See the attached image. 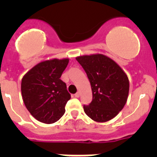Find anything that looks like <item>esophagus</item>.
I'll return each mask as SVG.
<instances>
[{
  "mask_svg": "<svg viewBox=\"0 0 157 157\" xmlns=\"http://www.w3.org/2000/svg\"><path fill=\"white\" fill-rule=\"evenodd\" d=\"M79 96H80L79 92H77L75 94V98H79Z\"/></svg>",
  "mask_w": 157,
  "mask_h": 157,
  "instance_id": "34e87169",
  "label": "esophagus"
}]
</instances>
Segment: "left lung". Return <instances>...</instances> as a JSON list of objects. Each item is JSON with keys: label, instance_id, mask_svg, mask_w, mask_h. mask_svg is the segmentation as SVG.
Wrapping results in <instances>:
<instances>
[{"label": "left lung", "instance_id": "1", "mask_svg": "<svg viewBox=\"0 0 157 157\" xmlns=\"http://www.w3.org/2000/svg\"><path fill=\"white\" fill-rule=\"evenodd\" d=\"M91 85L93 100L84 105L86 114L96 122L112 120L123 109L129 94V80L114 60L102 54L76 57Z\"/></svg>", "mask_w": 157, "mask_h": 157}]
</instances>
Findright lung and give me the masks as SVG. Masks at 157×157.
I'll list each match as a JSON object with an SVG mask.
<instances>
[{
	"mask_svg": "<svg viewBox=\"0 0 157 157\" xmlns=\"http://www.w3.org/2000/svg\"><path fill=\"white\" fill-rule=\"evenodd\" d=\"M68 62V59L45 60L30 69L22 79L25 106L41 123H53L64 114L71 94L60 77Z\"/></svg>",
	"mask_w": 157,
	"mask_h": 157,
	"instance_id": "right-lung-1",
	"label": "right lung"
}]
</instances>
